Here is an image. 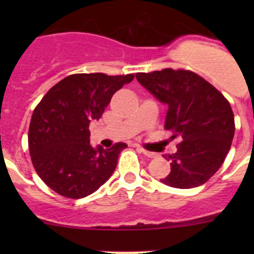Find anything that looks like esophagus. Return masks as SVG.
Listing matches in <instances>:
<instances>
[{"instance_id":"34e87169","label":"esophagus","mask_w":254,"mask_h":254,"mask_svg":"<svg viewBox=\"0 0 254 254\" xmlns=\"http://www.w3.org/2000/svg\"><path fill=\"white\" fill-rule=\"evenodd\" d=\"M137 151H139V152L143 153V155L147 156V157H150V158H155V157H157V153L151 152V151H146V150H143L142 147H137Z\"/></svg>"}]
</instances>
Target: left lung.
Here are the masks:
<instances>
[{
  "instance_id": "left-lung-1",
  "label": "left lung",
  "mask_w": 254,
  "mask_h": 254,
  "mask_svg": "<svg viewBox=\"0 0 254 254\" xmlns=\"http://www.w3.org/2000/svg\"><path fill=\"white\" fill-rule=\"evenodd\" d=\"M136 79L157 101L167 104L165 127L179 137L177 152L168 156L171 172L166 186L189 189L201 186L217 172L235 135L229 101L196 73L188 70L136 73Z\"/></svg>"
}]
</instances>
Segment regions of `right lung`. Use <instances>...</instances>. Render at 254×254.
Returning a JSON list of instances; mask_svg holds the SVG:
<instances>
[{"label":"right lung","mask_w":254,"mask_h":254,"mask_svg":"<svg viewBox=\"0 0 254 254\" xmlns=\"http://www.w3.org/2000/svg\"><path fill=\"white\" fill-rule=\"evenodd\" d=\"M134 75L76 73L51 87L35 107L28 131L33 166L49 188L81 199L94 193L114 172L127 143L92 147L89 123L98 120L113 94Z\"/></svg>","instance_id":"1"}]
</instances>
